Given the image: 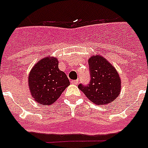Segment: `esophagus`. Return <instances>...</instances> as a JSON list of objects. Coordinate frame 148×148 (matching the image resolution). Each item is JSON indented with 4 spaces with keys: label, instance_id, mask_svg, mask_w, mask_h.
Wrapping results in <instances>:
<instances>
[{
    "label": "esophagus",
    "instance_id": "esophagus-1",
    "mask_svg": "<svg viewBox=\"0 0 148 148\" xmlns=\"http://www.w3.org/2000/svg\"><path fill=\"white\" fill-rule=\"evenodd\" d=\"M71 83L73 84H75V85H77V84H78V83H79V80H72Z\"/></svg>",
    "mask_w": 148,
    "mask_h": 148
}]
</instances>
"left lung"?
<instances>
[{
    "label": "left lung",
    "instance_id": "8db88e82",
    "mask_svg": "<svg viewBox=\"0 0 148 148\" xmlns=\"http://www.w3.org/2000/svg\"><path fill=\"white\" fill-rule=\"evenodd\" d=\"M88 62L91 80L88 85L80 84L78 88L95 105H105L112 102L121 89L117 71L101 56H92Z\"/></svg>",
    "mask_w": 148,
    "mask_h": 148
}]
</instances>
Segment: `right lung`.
Here are the masks:
<instances>
[{"instance_id": "1", "label": "right lung", "mask_w": 148, "mask_h": 148, "mask_svg": "<svg viewBox=\"0 0 148 148\" xmlns=\"http://www.w3.org/2000/svg\"><path fill=\"white\" fill-rule=\"evenodd\" d=\"M31 95L40 105H50L70 85L67 75L59 69L56 57H45L36 63L28 76Z\"/></svg>"}]
</instances>
